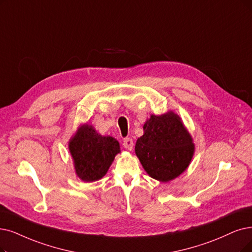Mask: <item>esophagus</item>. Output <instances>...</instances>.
Listing matches in <instances>:
<instances>
[{"label":"esophagus","mask_w":252,"mask_h":252,"mask_svg":"<svg viewBox=\"0 0 252 252\" xmlns=\"http://www.w3.org/2000/svg\"><path fill=\"white\" fill-rule=\"evenodd\" d=\"M133 140H132V138H130V137H127V138H125L124 139V142H123V146H124V148L125 149H127V150H129V151H131L132 149H133Z\"/></svg>","instance_id":"1"}]
</instances>
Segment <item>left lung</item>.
Returning a JSON list of instances; mask_svg holds the SVG:
<instances>
[{
    "mask_svg": "<svg viewBox=\"0 0 252 252\" xmlns=\"http://www.w3.org/2000/svg\"><path fill=\"white\" fill-rule=\"evenodd\" d=\"M193 151L192 138L173 112L151 116L144 125V135L135 145V154L146 172L161 182L183 173Z\"/></svg>",
    "mask_w": 252,
    "mask_h": 252,
    "instance_id": "8db88e82",
    "label": "left lung"
}]
</instances>
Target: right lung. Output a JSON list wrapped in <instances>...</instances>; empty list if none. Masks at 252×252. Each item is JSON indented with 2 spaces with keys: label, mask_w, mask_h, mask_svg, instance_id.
I'll list each match as a JSON object with an SVG mask.
<instances>
[{
  "label": "right lung",
  "mask_w": 252,
  "mask_h": 252,
  "mask_svg": "<svg viewBox=\"0 0 252 252\" xmlns=\"http://www.w3.org/2000/svg\"><path fill=\"white\" fill-rule=\"evenodd\" d=\"M69 150L76 175L85 182H93L106 174L120 146L115 138L101 136L92 126L84 125L70 140Z\"/></svg>",
  "instance_id": "1"
}]
</instances>
